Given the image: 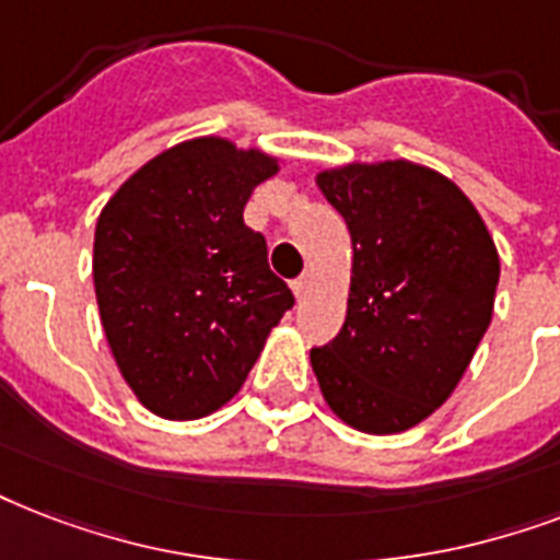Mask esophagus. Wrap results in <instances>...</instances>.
I'll return each instance as SVG.
<instances>
[{
    "label": "esophagus",
    "mask_w": 560,
    "mask_h": 560,
    "mask_svg": "<svg viewBox=\"0 0 560 560\" xmlns=\"http://www.w3.org/2000/svg\"><path fill=\"white\" fill-rule=\"evenodd\" d=\"M308 290H311V272H302L299 279H293V293H296L299 299L305 296Z\"/></svg>",
    "instance_id": "1"
}]
</instances>
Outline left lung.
Segmentation results:
<instances>
[{
  "mask_svg": "<svg viewBox=\"0 0 560 560\" xmlns=\"http://www.w3.org/2000/svg\"><path fill=\"white\" fill-rule=\"evenodd\" d=\"M352 234L347 323L311 364L352 429L394 434L441 408L490 326L499 255L450 178L408 161L317 176Z\"/></svg>",
  "mask_w": 560,
  "mask_h": 560,
  "instance_id": "obj_1",
  "label": "left lung"
}]
</instances>
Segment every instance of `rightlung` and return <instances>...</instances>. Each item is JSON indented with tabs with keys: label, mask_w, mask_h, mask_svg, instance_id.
I'll return each mask as SVG.
<instances>
[{
	"label": "right lung",
	"mask_w": 560,
	"mask_h": 560,
	"mask_svg": "<svg viewBox=\"0 0 560 560\" xmlns=\"http://www.w3.org/2000/svg\"><path fill=\"white\" fill-rule=\"evenodd\" d=\"M276 170L258 149L187 140L140 166L100 213L102 328L128 387L158 417L196 420L229 402L293 308L264 234L243 223L252 190Z\"/></svg>",
	"instance_id": "obj_1"
}]
</instances>
